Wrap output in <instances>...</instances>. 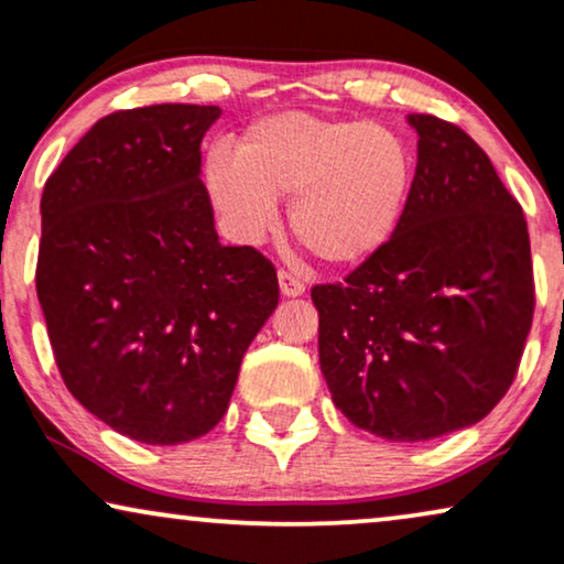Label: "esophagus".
Returning a JSON list of instances; mask_svg holds the SVG:
<instances>
[{
	"instance_id": "esophagus-1",
	"label": "esophagus",
	"mask_w": 564,
	"mask_h": 564,
	"mask_svg": "<svg viewBox=\"0 0 564 564\" xmlns=\"http://www.w3.org/2000/svg\"><path fill=\"white\" fill-rule=\"evenodd\" d=\"M280 290H282V295L297 297L305 292V280L303 276L288 272V269H280Z\"/></svg>"
}]
</instances>
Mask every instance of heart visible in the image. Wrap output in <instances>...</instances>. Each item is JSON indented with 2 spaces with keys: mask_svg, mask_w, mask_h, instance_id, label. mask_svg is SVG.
<instances>
[{
  "mask_svg": "<svg viewBox=\"0 0 564 564\" xmlns=\"http://www.w3.org/2000/svg\"><path fill=\"white\" fill-rule=\"evenodd\" d=\"M414 150L386 123L332 121L308 113L259 119L236 155L215 150L204 184L243 238L276 223V199H292L297 243L332 267L360 264L389 243L414 186Z\"/></svg>",
  "mask_w": 564,
  "mask_h": 564,
  "instance_id": "1",
  "label": "heart"
}]
</instances>
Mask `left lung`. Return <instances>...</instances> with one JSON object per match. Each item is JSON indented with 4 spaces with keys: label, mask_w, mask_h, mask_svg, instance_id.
I'll return each mask as SVG.
<instances>
[{
    "label": "left lung",
    "mask_w": 564,
    "mask_h": 564,
    "mask_svg": "<svg viewBox=\"0 0 564 564\" xmlns=\"http://www.w3.org/2000/svg\"><path fill=\"white\" fill-rule=\"evenodd\" d=\"M414 186L389 243L313 284L318 360L352 425L397 443L469 427L506 397L536 288L521 204L456 123L412 113Z\"/></svg>",
    "instance_id": "1"
}]
</instances>
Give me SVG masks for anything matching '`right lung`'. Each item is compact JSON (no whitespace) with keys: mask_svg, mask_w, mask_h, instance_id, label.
<instances>
[{"mask_svg":"<svg viewBox=\"0 0 564 564\" xmlns=\"http://www.w3.org/2000/svg\"><path fill=\"white\" fill-rule=\"evenodd\" d=\"M217 106L104 116L48 175L35 292L64 386L148 445L207 435L280 300L253 246H223L202 173Z\"/></svg>","mask_w":564,"mask_h":564,"instance_id":"1","label":"right lung"}]
</instances>
